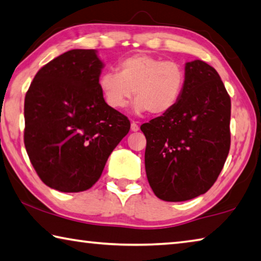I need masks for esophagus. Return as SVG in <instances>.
I'll return each instance as SVG.
<instances>
[{
  "mask_svg": "<svg viewBox=\"0 0 261 261\" xmlns=\"http://www.w3.org/2000/svg\"><path fill=\"white\" fill-rule=\"evenodd\" d=\"M138 130H139V126H138V124H137L136 122H132V123H131V131L137 132Z\"/></svg>",
  "mask_w": 261,
  "mask_h": 261,
  "instance_id": "esophagus-1",
  "label": "esophagus"
}]
</instances>
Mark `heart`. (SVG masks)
I'll return each instance as SVG.
<instances>
[{
    "label": "heart",
    "instance_id": "obj_1",
    "mask_svg": "<svg viewBox=\"0 0 261 261\" xmlns=\"http://www.w3.org/2000/svg\"><path fill=\"white\" fill-rule=\"evenodd\" d=\"M184 85L185 71L179 63L143 53L123 59L117 64V72L105 71L99 77V88L110 108H125L135 92L134 109L138 114L170 112Z\"/></svg>",
    "mask_w": 261,
    "mask_h": 261
}]
</instances>
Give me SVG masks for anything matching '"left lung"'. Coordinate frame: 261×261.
<instances>
[{"label": "left lung", "mask_w": 261, "mask_h": 261, "mask_svg": "<svg viewBox=\"0 0 261 261\" xmlns=\"http://www.w3.org/2000/svg\"><path fill=\"white\" fill-rule=\"evenodd\" d=\"M230 109L216 70L200 60L188 62L177 105L140 126L145 169L158 198L185 201L212 188L230 148Z\"/></svg>", "instance_id": "obj_1"}]
</instances>
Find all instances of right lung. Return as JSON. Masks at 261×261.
<instances>
[{"instance_id":"obj_1","label":"right lung","mask_w":261,"mask_h":261,"mask_svg":"<svg viewBox=\"0 0 261 261\" xmlns=\"http://www.w3.org/2000/svg\"><path fill=\"white\" fill-rule=\"evenodd\" d=\"M94 49H72L39 70L24 103V144L43 183L81 192L98 182L110 153L130 130L99 88Z\"/></svg>"}]
</instances>
